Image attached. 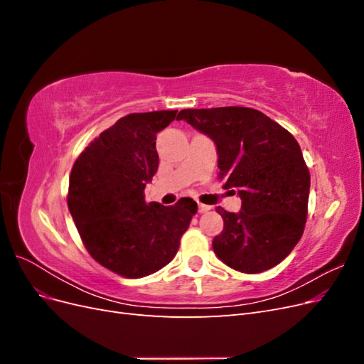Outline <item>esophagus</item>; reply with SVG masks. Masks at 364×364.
<instances>
[{"label":"esophagus","instance_id":"34e87169","mask_svg":"<svg viewBox=\"0 0 364 364\" xmlns=\"http://www.w3.org/2000/svg\"><path fill=\"white\" fill-rule=\"evenodd\" d=\"M209 209H211V206L199 203V213H206V211H209Z\"/></svg>","mask_w":364,"mask_h":364}]
</instances>
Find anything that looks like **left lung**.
I'll list each match as a JSON object with an SVG mask.
<instances>
[{"mask_svg":"<svg viewBox=\"0 0 364 364\" xmlns=\"http://www.w3.org/2000/svg\"><path fill=\"white\" fill-rule=\"evenodd\" d=\"M183 119L211 138L218 155V179L235 188L240 213L217 208L222 234L215 255L230 269L261 273L279 264L304 234L310 171L294 136L257 109L228 106L183 109Z\"/></svg>","mask_w":364,"mask_h":364,"instance_id":"8db88e82","label":"left lung"}]
</instances>
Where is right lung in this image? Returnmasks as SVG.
I'll use <instances>...</instances> for the list:
<instances>
[{
  "label": "right lung",
  "mask_w": 364,
  "mask_h": 364,
  "mask_svg": "<svg viewBox=\"0 0 364 364\" xmlns=\"http://www.w3.org/2000/svg\"><path fill=\"white\" fill-rule=\"evenodd\" d=\"M176 112L119 118L73 165L68 208L83 245L97 262L124 278H142L167 266L197 213L190 197L173 206L144 199L159 165L156 134Z\"/></svg>",
  "instance_id": "1"
}]
</instances>
